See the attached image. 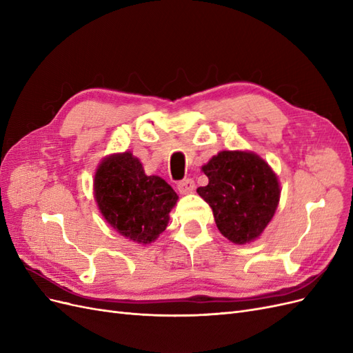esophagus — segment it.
<instances>
[{
    "mask_svg": "<svg viewBox=\"0 0 353 353\" xmlns=\"http://www.w3.org/2000/svg\"><path fill=\"white\" fill-rule=\"evenodd\" d=\"M176 187L181 194H190L194 191V188H196V182H194L191 178H184V179L178 181Z\"/></svg>",
    "mask_w": 353,
    "mask_h": 353,
    "instance_id": "esophagus-1",
    "label": "esophagus"
}]
</instances>
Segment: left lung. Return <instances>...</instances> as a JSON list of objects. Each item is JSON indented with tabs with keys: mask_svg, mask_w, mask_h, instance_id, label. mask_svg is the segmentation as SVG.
Masks as SVG:
<instances>
[{
	"mask_svg": "<svg viewBox=\"0 0 353 353\" xmlns=\"http://www.w3.org/2000/svg\"><path fill=\"white\" fill-rule=\"evenodd\" d=\"M201 169L209 184L197 192L212 208L221 234L234 244L259 238L281 199L272 168L254 153L225 150Z\"/></svg>",
	"mask_w": 353,
	"mask_h": 353,
	"instance_id": "left-lung-1",
	"label": "left lung"
}]
</instances>
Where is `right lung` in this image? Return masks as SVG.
<instances>
[{"label": "right lung", "mask_w": 353, "mask_h": 353, "mask_svg": "<svg viewBox=\"0 0 353 353\" xmlns=\"http://www.w3.org/2000/svg\"><path fill=\"white\" fill-rule=\"evenodd\" d=\"M94 197L103 217L118 232L139 244H150L168 226L178 196L159 176H148L130 152L114 154L94 175Z\"/></svg>", "instance_id": "1"}]
</instances>
